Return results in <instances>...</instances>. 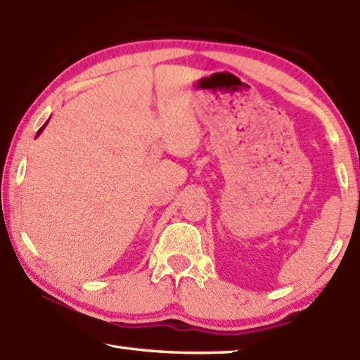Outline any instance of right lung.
<instances>
[{
    "instance_id": "add662e5",
    "label": "right lung",
    "mask_w": 360,
    "mask_h": 360,
    "mask_svg": "<svg viewBox=\"0 0 360 360\" xmlns=\"http://www.w3.org/2000/svg\"><path fill=\"white\" fill-rule=\"evenodd\" d=\"M42 129H44V127H42ZM42 129H41V130H39V131H38V135H39V133H41V131H42Z\"/></svg>"
}]
</instances>
